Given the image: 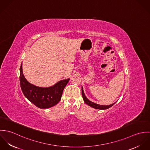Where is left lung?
I'll list each match as a JSON object with an SVG mask.
<instances>
[{
    "instance_id": "obj_1",
    "label": "left lung",
    "mask_w": 150,
    "mask_h": 150,
    "mask_svg": "<svg viewBox=\"0 0 150 150\" xmlns=\"http://www.w3.org/2000/svg\"><path fill=\"white\" fill-rule=\"evenodd\" d=\"M81 91H82V96H83V100L84 101V102L86 103V105H88V106H91V107H93L94 108H96V109H99V110H106L107 109L110 107L112 106L115 103H112L111 105H107V106H104V105H98V104H96V103H95L91 101H90L89 100H88L84 94V90H83V86L81 87Z\"/></svg>"
}]
</instances>
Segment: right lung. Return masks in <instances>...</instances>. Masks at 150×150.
<instances>
[{"label":"right lung","instance_id":"right-lung-1","mask_svg":"<svg viewBox=\"0 0 150 150\" xmlns=\"http://www.w3.org/2000/svg\"><path fill=\"white\" fill-rule=\"evenodd\" d=\"M20 86L24 96L33 105L40 108H48L56 105L61 100L64 87L70 79L61 80L55 85L42 88L29 83L25 78L20 67Z\"/></svg>","mask_w":150,"mask_h":150}]
</instances>
